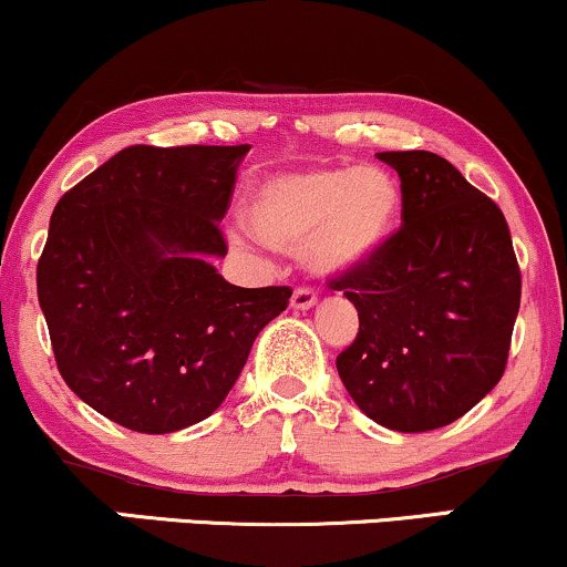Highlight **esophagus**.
<instances>
[{
    "label": "esophagus",
    "mask_w": 567,
    "mask_h": 567,
    "mask_svg": "<svg viewBox=\"0 0 567 567\" xmlns=\"http://www.w3.org/2000/svg\"><path fill=\"white\" fill-rule=\"evenodd\" d=\"M316 302L318 297L310 289H295V295H291V307L295 310H310V307H316Z\"/></svg>",
    "instance_id": "esophagus-1"
}]
</instances>
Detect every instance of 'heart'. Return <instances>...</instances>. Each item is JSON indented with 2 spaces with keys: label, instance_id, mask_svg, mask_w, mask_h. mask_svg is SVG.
<instances>
[{
  "label": "heart",
  "instance_id": "1",
  "mask_svg": "<svg viewBox=\"0 0 567 567\" xmlns=\"http://www.w3.org/2000/svg\"><path fill=\"white\" fill-rule=\"evenodd\" d=\"M400 209V184L381 167H310L265 181L249 223L268 247L302 251L310 270L341 276L389 241Z\"/></svg>",
  "mask_w": 567,
  "mask_h": 567
}]
</instances>
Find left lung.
Returning a JSON list of instances; mask_svg holds the SVG:
<instances>
[{"mask_svg":"<svg viewBox=\"0 0 567 567\" xmlns=\"http://www.w3.org/2000/svg\"><path fill=\"white\" fill-rule=\"evenodd\" d=\"M402 181L404 226L333 289L360 333L337 358L349 396L383 429L450 425L497 386L520 307L502 209L433 152H379Z\"/></svg>","mask_w":567,"mask_h":567,"instance_id":"left-lung-1","label":"left lung"}]
</instances>
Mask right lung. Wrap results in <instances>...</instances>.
I'll return each mask as SVG.
<instances>
[{"instance_id":"obj_1","label":"right lung","mask_w":567,"mask_h":567,"mask_svg":"<svg viewBox=\"0 0 567 567\" xmlns=\"http://www.w3.org/2000/svg\"><path fill=\"white\" fill-rule=\"evenodd\" d=\"M239 146H128L58 202L37 286L70 391L138 433H173L220 408L289 286L241 289L220 220Z\"/></svg>"}]
</instances>
